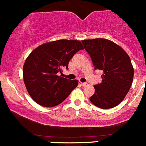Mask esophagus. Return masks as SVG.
<instances>
[{"instance_id":"esophagus-1","label":"esophagus","mask_w":146,"mask_h":146,"mask_svg":"<svg viewBox=\"0 0 146 146\" xmlns=\"http://www.w3.org/2000/svg\"><path fill=\"white\" fill-rule=\"evenodd\" d=\"M80 85L82 86H86L88 85V83H86V82H85V83H82V82H80Z\"/></svg>"}]
</instances>
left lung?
Returning <instances> with one entry per match:
<instances>
[{
    "label": "left lung",
    "mask_w": 146,
    "mask_h": 146,
    "mask_svg": "<svg viewBox=\"0 0 146 146\" xmlns=\"http://www.w3.org/2000/svg\"><path fill=\"white\" fill-rule=\"evenodd\" d=\"M95 70H102V82L94 86L90 98L94 106L102 109L119 104L131 86L133 68L130 58L119 46L105 38L82 40Z\"/></svg>",
    "instance_id": "obj_1"
}]
</instances>
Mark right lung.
I'll return each instance as SVG.
<instances>
[{
  "mask_svg": "<svg viewBox=\"0 0 146 146\" xmlns=\"http://www.w3.org/2000/svg\"><path fill=\"white\" fill-rule=\"evenodd\" d=\"M84 47L79 40H58L40 45L27 58L23 67L25 86L31 98L43 107L64 101L78 85L77 80L58 76L75 53Z\"/></svg>",
  "mask_w": 146,
  "mask_h": 146,
  "instance_id": "add662e5",
  "label": "right lung"
}]
</instances>
